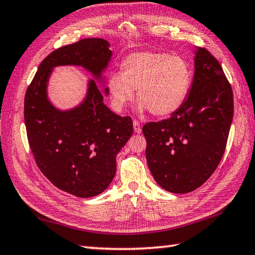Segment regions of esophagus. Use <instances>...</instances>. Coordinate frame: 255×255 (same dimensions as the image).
<instances>
[{
    "label": "esophagus",
    "mask_w": 255,
    "mask_h": 255,
    "mask_svg": "<svg viewBox=\"0 0 255 255\" xmlns=\"http://www.w3.org/2000/svg\"><path fill=\"white\" fill-rule=\"evenodd\" d=\"M132 125H133V130H135V132L136 133H140L141 132V127H140L139 123H138L137 120H133Z\"/></svg>",
    "instance_id": "1"
}]
</instances>
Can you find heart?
I'll list each match as a JSON object with an SVG mask.
<instances>
[{"mask_svg":"<svg viewBox=\"0 0 255 255\" xmlns=\"http://www.w3.org/2000/svg\"><path fill=\"white\" fill-rule=\"evenodd\" d=\"M191 71L180 56L156 51H137L122 64V73H114L107 82L108 92L116 109L122 111L135 97L140 110L155 117L173 114L187 97Z\"/></svg>","mask_w":255,"mask_h":255,"instance_id":"1","label":"heart"}]
</instances>
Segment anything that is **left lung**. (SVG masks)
Segmentation results:
<instances>
[{"label": "left lung", "instance_id": "obj_1", "mask_svg": "<svg viewBox=\"0 0 255 255\" xmlns=\"http://www.w3.org/2000/svg\"><path fill=\"white\" fill-rule=\"evenodd\" d=\"M234 100L221 64L198 48L190 93L171 118L147 123L146 159L159 187L191 192L208 180L225 153Z\"/></svg>", "mask_w": 255, "mask_h": 255}]
</instances>
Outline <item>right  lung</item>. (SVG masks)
<instances>
[{
	"instance_id": "add662e5",
	"label": "right lung",
	"mask_w": 255,
	"mask_h": 255,
	"mask_svg": "<svg viewBox=\"0 0 255 255\" xmlns=\"http://www.w3.org/2000/svg\"><path fill=\"white\" fill-rule=\"evenodd\" d=\"M109 46L101 38H86L54 50L38 67L24 97L25 129L36 164L55 187L81 198L98 196L111 183L116 156L132 135V120L103 103L94 80L79 107L57 110L47 99V82L60 65L83 66L99 79L111 58Z\"/></svg>"
}]
</instances>
